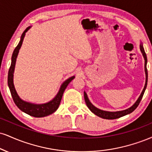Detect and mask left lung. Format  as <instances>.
<instances>
[{"mask_svg": "<svg viewBox=\"0 0 152 152\" xmlns=\"http://www.w3.org/2000/svg\"><path fill=\"white\" fill-rule=\"evenodd\" d=\"M140 51L142 52V55L144 56V71H145L146 74V81H145V85H144V87L142 90V93H141L140 97L138 98V99L137 100V101L133 104L129 108L124 110L121 111H116V112H110V111H105L103 110H100L98 107H96V106H94L92 103H91L90 100H89L88 98V96L86 93L84 91V99H85L86 103V105L88 106L89 110L94 113L95 115L97 116L100 117V118H102L103 119H107V120H114V119H117L119 118H121L122 116H125L126 115L130 114L131 113H132L133 111L137 107V106L140 104L141 100H142V97H143V95L144 94V91L146 90V88H147V80H148V72H147V54H146L145 52H144V49L143 47V44H142V42H140Z\"/></svg>", "mask_w": 152, "mask_h": 152, "instance_id": "left-lung-1", "label": "left lung"}]
</instances>
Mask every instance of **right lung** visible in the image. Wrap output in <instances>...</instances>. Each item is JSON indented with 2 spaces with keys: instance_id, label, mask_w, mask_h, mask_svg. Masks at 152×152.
<instances>
[{
  "instance_id": "right-lung-1",
  "label": "right lung",
  "mask_w": 152,
  "mask_h": 152,
  "mask_svg": "<svg viewBox=\"0 0 152 152\" xmlns=\"http://www.w3.org/2000/svg\"><path fill=\"white\" fill-rule=\"evenodd\" d=\"M30 28L31 26L27 27L26 30L24 31L23 33L22 34L18 46L15 47V49L13 51V53H12L11 58V65H10V69H9L8 71V84L14 103L18 106V108L23 111V112L25 113L26 114L29 115L30 116L35 117V118H42V117H46L49 115L52 114L53 113L55 112L56 110L58 109V106L60 105V103H61L62 96H63V94L64 92L65 89L66 88L69 83L75 78V76H71V77L69 78L68 79L66 80L65 81H64V83L61 85V87H60L59 90H58L56 96L54 97L52 100L47 102L46 103H30V102L25 101V100H23V99H21V98H20V96H18L17 91H16L15 88L14 86L13 74L15 71V67L16 59H17L19 50L20 49L22 45H23V42L24 38H25V33H26Z\"/></svg>"
}]
</instances>
